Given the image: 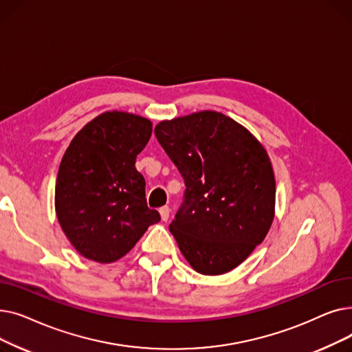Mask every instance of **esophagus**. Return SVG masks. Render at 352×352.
I'll return each mask as SVG.
<instances>
[{"mask_svg":"<svg viewBox=\"0 0 352 352\" xmlns=\"http://www.w3.org/2000/svg\"><path fill=\"white\" fill-rule=\"evenodd\" d=\"M170 212H171V210H170V207H168V206H164V207H161V208H160L161 219H162V221H168V218H170Z\"/></svg>","mask_w":352,"mask_h":352,"instance_id":"esophagus-1","label":"esophagus"}]
</instances>
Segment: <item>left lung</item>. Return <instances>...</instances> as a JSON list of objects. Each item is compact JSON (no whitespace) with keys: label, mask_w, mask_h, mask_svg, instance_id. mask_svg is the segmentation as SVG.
I'll list each match as a JSON object with an SVG mask.
<instances>
[{"label":"left lung","mask_w":352,"mask_h":352,"mask_svg":"<svg viewBox=\"0 0 352 352\" xmlns=\"http://www.w3.org/2000/svg\"><path fill=\"white\" fill-rule=\"evenodd\" d=\"M154 133L187 187L170 224L181 254L204 275L236 268L264 241L275 215V177L264 145L217 111L164 120Z\"/></svg>","instance_id":"obj_1"}]
</instances>
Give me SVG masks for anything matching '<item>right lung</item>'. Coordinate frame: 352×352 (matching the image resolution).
Listing matches in <instances>:
<instances>
[{
	"label": "right lung",
	"mask_w": 352,
	"mask_h": 352,
	"mask_svg": "<svg viewBox=\"0 0 352 352\" xmlns=\"http://www.w3.org/2000/svg\"><path fill=\"white\" fill-rule=\"evenodd\" d=\"M151 133L148 118L105 111L67 148L55 182V212L68 241L91 261L120 260L161 219L148 208L145 179L135 168Z\"/></svg>",
	"instance_id": "right-lung-1"
}]
</instances>
